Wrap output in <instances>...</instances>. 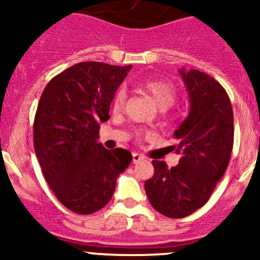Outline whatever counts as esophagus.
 I'll return each mask as SVG.
<instances>
[{"label": "esophagus", "instance_id": "34e87169", "mask_svg": "<svg viewBox=\"0 0 260 260\" xmlns=\"http://www.w3.org/2000/svg\"><path fill=\"white\" fill-rule=\"evenodd\" d=\"M142 160H144V156L139 155V153H133V162H134V164L142 161Z\"/></svg>", "mask_w": 260, "mask_h": 260}]
</instances>
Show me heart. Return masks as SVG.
Returning <instances> with one entry per match:
<instances>
[{"instance_id":"obj_1","label":"heart","mask_w":260,"mask_h":260,"mask_svg":"<svg viewBox=\"0 0 260 260\" xmlns=\"http://www.w3.org/2000/svg\"><path fill=\"white\" fill-rule=\"evenodd\" d=\"M137 87L142 89L143 92L148 93L161 109H167V108L172 107L176 102V88H174L171 82H167L164 79L144 78V79L138 80ZM125 102L126 92L123 89H117L113 99H112V109H113L114 113H118L123 109ZM138 135H142V132L138 133Z\"/></svg>"}]
</instances>
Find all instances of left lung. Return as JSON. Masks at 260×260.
<instances>
[{"label":"left lung","mask_w":260,"mask_h":260,"mask_svg":"<svg viewBox=\"0 0 260 260\" xmlns=\"http://www.w3.org/2000/svg\"><path fill=\"white\" fill-rule=\"evenodd\" d=\"M189 91L190 113L174 132L177 167L153 160L152 178L144 183L151 206L172 219L203 207L228 168L234 128L231 99L224 87L199 70H180Z\"/></svg>","instance_id":"1"}]
</instances>
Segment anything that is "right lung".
I'll return each mask as SVG.
<instances>
[{"instance_id": "obj_1", "label": "right lung", "mask_w": 260, "mask_h": 260, "mask_svg": "<svg viewBox=\"0 0 260 260\" xmlns=\"http://www.w3.org/2000/svg\"><path fill=\"white\" fill-rule=\"evenodd\" d=\"M132 65L79 62L50 80L34 121V147L45 180L68 210L91 215L110 201L133 160L123 148L98 143L114 92Z\"/></svg>"}]
</instances>
